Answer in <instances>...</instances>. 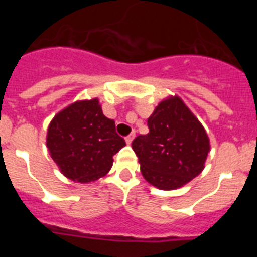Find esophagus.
<instances>
[{
	"label": "esophagus",
	"mask_w": 257,
	"mask_h": 257,
	"mask_svg": "<svg viewBox=\"0 0 257 257\" xmlns=\"http://www.w3.org/2000/svg\"><path fill=\"white\" fill-rule=\"evenodd\" d=\"M134 138H135V131H133V133L130 134V135H127L126 136V143L127 144H131L134 140Z\"/></svg>",
	"instance_id": "34e87169"
}]
</instances>
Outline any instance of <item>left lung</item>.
Segmentation results:
<instances>
[{
  "label": "left lung",
  "mask_w": 257,
  "mask_h": 257,
  "mask_svg": "<svg viewBox=\"0 0 257 257\" xmlns=\"http://www.w3.org/2000/svg\"><path fill=\"white\" fill-rule=\"evenodd\" d=\"M149 133L136 136L133 149L140 171L158 189L183 187L199 175L210 152V140L179 96L165 99L148 118Z\"/></svg>",
  "instance_id": "left-lung-1"
}]
</instances>
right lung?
<instances>
[{
  "label": "right lung",
  "instance_id": "right-lung-1",
  "mask_svg": "<svg viewBox=\"0 0 257 257\" xmlns=\"http://www.w3.org/2000/svg\"><path fill=\"white\" fill-rule=\"evenodd\" d=\"M50 156L64 176L90 183L112 169L113 156L126 143L115 123L103 114L97 99L70 104L59 112L47 128Z\"/></svg>",
  "mask_w": 257,
  "mask_h": 257
}]
</instances>
